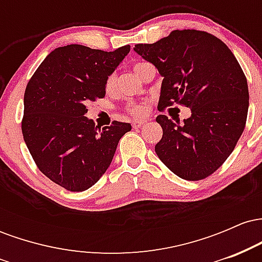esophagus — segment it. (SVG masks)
Segmentation results:
<instances>
[{
    "instance_id": "34e87169",
    "label": "esophagus",
    "mask_w": 262,
    "mask_h": 262,
    "mask_svg": "<svg viewBox=\"0 0 262 262\" xmlns=\"http://www.w3.org/2000/svg\"><path fill=\"white\" fill-rule=\"evenodd\" d=\"M145 123H146L145 119H135V121H133V128L138 129V128L143 127V125L145 124Z\"/></svg>"
}]
</instances>
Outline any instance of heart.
Listing matches in <instances>:
<instances>
[{
	"label": "heart",
	"instance_id": "b5f03b06",
	"mask_svg": "<svg viewBox=\"0 0 262 262\" xmlns=\"http://www.w3.org/2000/svg\"><path fill=\"white\" fill-rule=\"evenodd\" d=\"M141 66V64H137L134 66V71H137L138 69H139ZM114 85H116V76L114 75H111L110 77H108L107 81H106V90L107 91H111V90L113 89ZM127 110L130 112L132 114H134V116H140V114H144L146 112V106L145 103H143V102H129L128 106H127Z\"/></svg>",
	"mask_w": 262,
	"mask_h": 262
}]
</instances>
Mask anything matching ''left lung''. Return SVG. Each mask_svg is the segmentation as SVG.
Here are the masks:
<instances>
[{"label":"left lung","instance_id":"left-lung-1","mask_svg":"<svg viewBox=\"0 0 262 262\" xmlns=\"http://www.w3.org/2000/svg\"><path fill=\"white\" fill-rule=\"evenodd\" d=\"M134 52L164 77L159 111L173 103L191 108L183 123L156 117L162 128L159 159L183 180L209 176L235 148L248 116V81L234 54L221 39L194 29L137 44Z\"/></svg>","mask_w":262,"mask_h":262}]
</instances>
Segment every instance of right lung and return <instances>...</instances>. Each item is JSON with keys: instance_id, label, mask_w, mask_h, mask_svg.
I'll use <instances>...</instances> for the list:
<instances>
[{"instance_id": "1", "label": "right lung", "mask_w": 262, "mask_h": 262, "mask_svg": "<svg viewBox=\"0 0 262 262\" xmlns=\"http://www.w3.org/2000/svg\"><path fill=\"white\" fill-rule=\"evenodd\" d=\"M130 45L113 52L70 44L54 49L29 80L22 133L33 160L48 179L68 191L95 185L110 167L121 138L132 129L85 117L86 103L106 95V81Z\"/></svg>"}]
</instances>
